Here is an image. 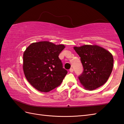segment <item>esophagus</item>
Segmentation results:
<instances>
[{
	"instance_id": "esophagus-1",
	"label": "esophagus",
	"mask_w": 124,
	"mask_h": 124,
	"mask_svg": "<svg viewBox=\"0 0 124 124\" xmlns=\"http://www.w3.org/2000/svg\"><path fill=\"white\" fill-rule=\"evenodd\" d=\"M69 71L70 72V73H73V72L74 71V69L73 68H70L69 69Z\"/></svg>"
}]
</instances>
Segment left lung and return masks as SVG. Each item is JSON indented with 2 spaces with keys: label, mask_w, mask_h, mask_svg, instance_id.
Listing matches in <instances>:
<instances>
[{
  "label": "left lung",
  "mask_w": 124,
  "mask_h": 124,
  "mask_svg": "<svg viewBox=\"0 0 124 124\" xmlns=\"http://www.w3.org/2000/svg\"><path fill=\"white\" fill-rule=\"evenodd\" d=\"M74 49L80 57L84 68L78 76L81 84L89 90L95 89L105 84L113 69L111 54L98 46L85 45Z\"/></svg>",
  "instance_id": "8db88e82"
}]
</instances>
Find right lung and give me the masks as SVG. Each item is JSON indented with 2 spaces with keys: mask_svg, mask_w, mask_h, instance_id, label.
I'll return each instance as SVG.
<instances>
[{
  "mask_svg": "<svg viewBox=\"0 0 124 124\" xmlns=\"http://www.w3.org/2000/svg\"><path fill=\"white\" fill-rule=\"evenodd\" d=\"M64 48L44 41L30 44L23 54V70L29 82L38 91L48 92L61 84L67 70L58 56Z\"/></svg>",
  "mask_w": 124,
  "mask_h": 124,
  "instance_id": "add662e5",
  "label": "right lung"
}]
</instances>
